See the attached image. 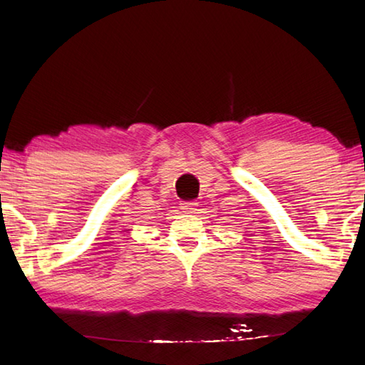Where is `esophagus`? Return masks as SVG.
<instances>
[{
	"label": "esophagus",
	"mask_w": 365,
	"mask_h": 365,
	"mask_svg": "<svg viewBox=\"0 0 365 365\" xmlns=\"http://www.w3.org/2000/svg\"><path fill=\"white\" fill-rule=\"evenodd\" d=\"M196 207H197V202H183L182 204V210L185 213H192V212L196 210Z\"/></svg>",
	"instance_id": "1"
}]
</instances>
